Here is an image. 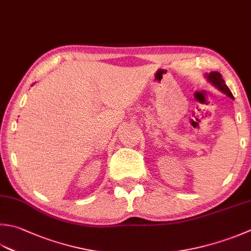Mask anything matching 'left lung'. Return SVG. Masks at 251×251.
<instances>
[{"label": "left lung", "instance_id": "1", "mask_svg": "<svg viewBox=\"0 0 251 251\" xmlns=\"http://www.w3.org/2000/svg\"><path fill=\"white\" fill-rule=\"evenodd\" d=\"M204 77L207 78V80L211 83V85H213L215 88H218L221 92H223L224 95L229 97L230 99H234L232 92H230L229 88L226 86V83H225L224 79L222 78V75H221L220 73L211 72L209 74H205Z\"/></svg>", "mask_w": 251, "mask_h": 251}]
</instances>
